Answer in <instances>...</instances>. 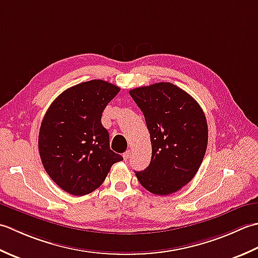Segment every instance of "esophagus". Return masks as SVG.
<instances>
[{
    "label": "esophagus",
    "mask_w": 258,
    "mask_h": 258,
    "mask_svg": "<svg viewBox=\"0 0 258 258\" xmlns=\"http://www.w3.org/2000/svg\"><path fill=\"white\" fill-rule=\"evenodd\" d=\"M130 155H131V151H130V150H128V151H125V152H124V154L122 155V156H123V159H124V160H127V159L129 158V157H130Z\"/></svg>",
    "instance_id": "obj_1"
}]
</instances>
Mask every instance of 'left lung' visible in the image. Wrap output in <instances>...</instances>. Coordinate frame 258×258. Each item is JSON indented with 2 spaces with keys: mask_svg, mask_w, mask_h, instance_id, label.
I'll return each mask as SVG.
<instances>
[{
  "mask_svg": "<svg viewBox=\"0 0 258 258\" xmlns=\"http://www.w3.org/2000/svg\"><path fill=\"white\" fill-rule=\"evenodd\" d=\"M129 93L145 115L152 148L149 166L136 176L155 195L176 192L195 177L207 149L203 109L170 82L139 87Z\"/></svg>",
  "mask_w": 258,
  "mask_h": 258,
  "instance_id": "8db88e82",
  "label": "left lung"
}]
</instances>
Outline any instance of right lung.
Listing matches in <instances>:
<instances>
[{
    "label": "right lung",
    "instance_id": "obj_1",
    "mask_svg": "<svg viewBox=\"0 0 258 258\" xmlns=\"http://www.w3.org/2000/svg\"><path fill=\"white\" fill-rule=\"evenodd\" d=\"M120 88L103 80L79 83L63 91L46 110L39 133V152L45 171L75 196L96 190L122 156L109 146L101 123L104 108Z\"/></svg>",
    "mask_w": 258,
    "mask_h": 258
}]
</instances>
